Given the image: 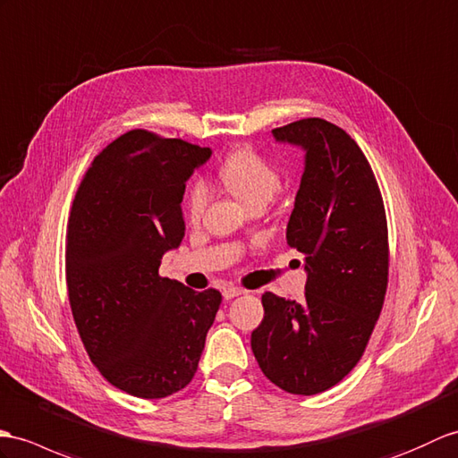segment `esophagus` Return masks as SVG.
Segmentation results:
<instances>
[{
  "mask_svg": "<svg viewBox=\"0 0 458 458\" xmlns=\"http://www.w3.org/2000/svg\"><path fill=\"white\" fill-rule=\"evenodd\" d=\"M243 293H246V291L240 289V286H226V289L222 291V296H225V301H232V299H236V296H240Z\"/></svg>",
  "mask_w": 458,
  "mask_h": 458,
  "instance_id": "esophagus-1",
  "label": "esophagus"
}]
</instances>
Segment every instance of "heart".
Masks as SVG:
<instances>
[{
	"instance_id": "obj_1",
	"label": "heart",
	"mask_w": 458,
	"mask_h": 458,
	"mask_svg": "<svg viewBox=\"0 0 458 458\" xmlns=\"http://www.w3.org/2000/svg\"><path fill=\"white\" fill-rule=\"evenodd\" d=\"M218 179L232 191L243 205H267L281 189V174L269 159H265L251 148L232 152L218 167ZM210 200V191L205 181L191 183L185 193V215L191 222L203 218Z\"/></svg>"
}]
</instances>
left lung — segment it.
<instances>
[{
  "instance_id": "obj_1",
  "label": "left lung",
  "mask_w": 458,
  "mask_h": 458,
  "mask_svg": "<svg viewBox=\"0 0 458 458\" xmlns=\"http://www.w3.org/2000/svg\"><path fill=\"white\" fill-rule=\"evenodd\" d=\"M273 136L301 144L306 167L286 226L304 255L301 302L263 293L251 351L275 386L310 396L335 386L363 357L388 286V225L367 156L344 129L301 119Z\"/></svg>"
}]
</instances>
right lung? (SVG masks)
<instances>
[{"label":"right lung","mask_w":458,"mask_h":458,"mask_svg":"<svg viewBox=\"0 0 458 458\" xmlns=\"http://www.w3.org/2000/svg\"><path fill=\"white\" fill-rule=\"evenodd\" d=\"M208 148L136 129L93 157L73 197L66 284L91 363L113 386L165 398L195 377L216 289L191 291L159 275L183 240L185 181Z\"/></svg>","instance_id":"1"}]
</instances>
